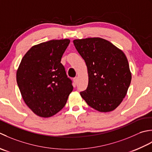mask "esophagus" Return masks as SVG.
<instances>
[{"label": "esophagus", "instance_id": "esophagus-1", "mask_svg": "<svg viewBox=\"0 0 152 152\" xmlns=\"http://www.w3.org/2000/svg\"><path fill=\"white\" fill-rule=\"evenodd\" d=\"M77 81H78V79H77V77H75V78L73 79V82L75 83V85L77 84Z\"/></svg>", "mask_w": 152, "mask_h": 152}]
</instances>
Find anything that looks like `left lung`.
<instances>
[{"mask_svg": "<svg viewBox=\"0 0 152 152\" xmlns=\"http://www.w3.org/2000/svg\"><path fill=\"white\" fill-rule=\"evenodd\" d=\"M87 67L88 83L80 94L89 106L100 112L113 111L127 93L131 72L125 54L100 37L73 40Z\"/></svg>", "mask_w": 152, "mask_h": 152, "instance_id": "left-lung-1", "label": "left lung"}]
</instances>
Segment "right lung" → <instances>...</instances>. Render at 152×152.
<instances>
[{
  "instance_id": "right-lung-1",
  "label": "right lung",
  "mask_w": 152,
  "mask_h": 152,
  "mask_svg": "<svg viewBox=\"0 0 152 152\" xmlns=\"http://www.w3.org/2000/svg\"><path fill=\"white\" fill-rule=\"evenodd\" d=\"M69 42L65 39L34 45L18 68L16 80L21 96L39 117H50L59 112L73 91L72 80L61 64Z\"/></svg>"
}]
</instances>
